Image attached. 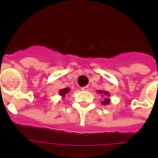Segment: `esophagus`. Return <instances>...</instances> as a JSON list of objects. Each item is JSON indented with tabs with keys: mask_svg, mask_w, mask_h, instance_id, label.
Here are the masks:
<instances>
[{
	"mask_svg": "<svg viewBox=\"0 0 158 158\" xmlns=\"http://www.w3.org/2000/svg\"><path fill=\"white\" fill-rule=\"evenodd\" d=\"M82 91H88L89 90V86H84L81 88Z\"/></svg>",
	"mask_w": 158,
	"mask_h": 158,
	"instance_id": "esophagus-1",
	"label": "esophagus"
}]
</instances>
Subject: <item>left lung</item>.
<instances>
[{
  "mask_svg": "<svg viewBox=\"0 0 158 158\" xmlns=\"http://www.w3.org/2000/svg\"><path fill=\"white\" fill-rule=\"evenodd\" d=\"M97 92H98V94H102V97H104L103 101L102 102V105L106 106L110 103V99L109 98V97H110L109 92L105 91V90H98Z\"/></svg>",
  "mask_w": 158,
  "mask_h": 158,
  "instance_id": "8db88e82",
  "label": "left lung"
}]
</instances>
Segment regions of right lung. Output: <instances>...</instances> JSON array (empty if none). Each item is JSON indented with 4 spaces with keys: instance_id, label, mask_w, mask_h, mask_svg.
<instances>
[{
    "instance_id": "1",
    "label": "right lung",
    "mask_w": 158,
    "mask_h": 158,
    "mask_svg": "<svg viewBox=\"0 0 158 158\" xmlns=\"http://www.w3.org/2000/svg\"><path fill=\"white\" fill-rule=\"evenodd\" d=\"M69 91H70V89H69V88H64V89L60 90L59 95H60V96L62 97V98H64V97H65V95L69 94Z\"/></svg>"
}]
</instances>
